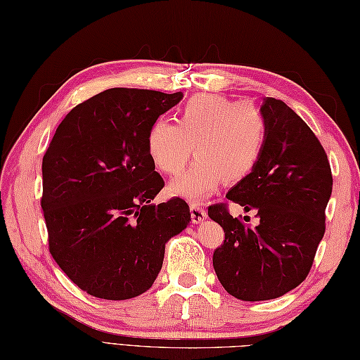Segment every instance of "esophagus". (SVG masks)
I'll return each instance as SVG.
<instances>
[{
    "instance_id": "esophagus-1",
    "label": "esophagus",
    "mask_w": 360,
    "mask_h": 360,
    "mask_svg": "<svg viewBox=\"0 0 360 360\" xmlns=\"http://www.w3.org/2000/svg\"><path fill=\"white\" fill-rule=\"evenodd\" d=\"M190 212H191V221H193L195 224H200L207 218V212L202 207H199L196 204L190 205Z\"/></svg>"
}]
</instances>
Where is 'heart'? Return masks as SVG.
Segmentation results:
<instances>
[{"mask_svg":"<svg viewBox=\"0 0 360 360\" xmlns=\"http://www.w3.org/2000/svg\"><path fill=\"white\" fill-rule=\"evenodd\" d=\"M265 121L248 103L221 95H198L184 104L176 124L158 120L147 133L150 160L165 174H178L193 150L198 161L170 184V193L188 200L213 195L219 184L245 179L262 153Z\"/></svg>","mask_w":360,"mask_h":360,"instance_id":"heart-1","label":"heart"}]
</instances>
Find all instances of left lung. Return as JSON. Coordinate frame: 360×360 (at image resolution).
I'll return each instance as SVG.
<instances>
[{
	"label": "left lung",
	"mask_w": 360,
	"mask_h": 360,
	"mask_svg": "<svg viewBox=\"0 0 360 360\" xmlns=\"http://www.w3.org/2000/svg\"><path fill=\"white\" fill-rule=\"evenodd\" d=\"M262 153L252 173L225 198L255 210L256 227L233 218L225 204L208 207L224 229L213 266L227 293L256 302L283 296L302 282L325 233V208L333 176L327 153L299 115L274 98H264Z\"/></svg>",
	"instance_id": "1"
}]
</instances>
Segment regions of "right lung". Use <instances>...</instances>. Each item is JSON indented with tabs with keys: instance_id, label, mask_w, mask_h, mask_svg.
Masks as SVG:
<instances>
[{
	"instance_id": "1",
	"label": "right lung",
	"mask_w": 360,
	"mask_h": 360,
	"mask_svg": "<svg viewBox=\"0 0 360 360\" xmlns=\"http://www.w3.org/2000/svg\"><path fill=\"white\" fill-rule=\"evenodd\" d=\"M182 96L104 90L65 115L43 158L49 250L91 296L146 293L161 271L165 244L191 221L181 198L153 204L164 179L147 152L148 129Z\"/></svg>"
}]
</instances>
